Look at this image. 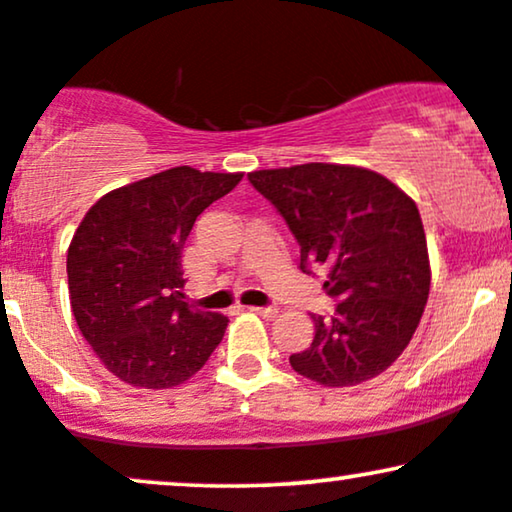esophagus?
Listing matches in <instances>:
<instances>
[{
    "label": "esophagus",
    "instance_id": "obj_1",
    "mask_svg": "<svg viewBox=\"0 0 512 512\" xmlns=\"http://www.w3.org/2000/svg\"><path fill=\"white\" fill-rule=\"evenodd\" d=\"M250 312H252V315L262 317V319H276V315H279L274 307H250Z\"/></svg>",
    "mask_w": 512,
    "mask_h": 512
}]
</instances>
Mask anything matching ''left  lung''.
<instances>
[{"label":"left lung","mask_w":512,"mask_h":512,"mask_svg":"<svg viewBox=\"0 0 512 512\" xmlns=\"http://www.w3.org/2000/svg\"><path fill=\"white\" fill-rule=\"evenodd\" d=\"M300 245V269H329L336 315H312L315 338L291 367L322 386H355L408 348L429 298L420 209L396 183L353 164H298L248 174Z\"/></svg>","instance_id":"left-lung-1"}]
</instances>
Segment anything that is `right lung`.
<instances>
[{"label":"right lung","mask_w":512,"mask_h":512,"mask_svg":"<svg viewBox=\"0 0 512 512\" xmlns=\"http://www.w3.org/2000/svg\"><path fill=\"white\" fill-rule=\"evenodd\" d=\"M243 174L174 166L109 190L88 209L66 257L76 324L102 365L138 389H171L200 372L229 319L188 305L183 245Z\"/></svg>","instance_id":"obj_1"}]
</instances>
